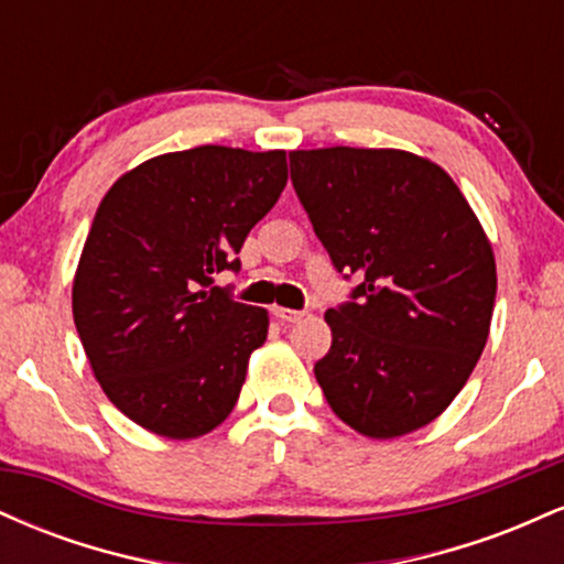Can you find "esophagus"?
Returning a JSON list of instances; mask_svg holds the SVG:
<instances>
[{
    "instance_id": "obj_1",
    "label": "esophagus",
    "mask_w": 564,
    "mask_h": 564,
    "mask_svg": "<svg viewBox=\"0 0 564 564\" xmlns=\"http://www.w3.org/2000/svg\"><path fill=\"white\" fill-rule=\"evenodd\" d=\"M273 315H275L278 321H283V323H296V321H302V318H304V313H302V310L278 307V304H273Z\"/></svg>"
}]
</instances>
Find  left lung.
<instances>
[{
	"instance_id": "left-lung-1",
	"label": "left lung",
	"mask_w": 564,
	"mask_h": 564,
	"mask_svg": "<svg viewBox=\"0 0 564 564\" xmlns=\"http://www.w3.org/2000/svg\"><path fill=\"white\" fill-rule=\"evenodd\" d=\"M291 183L352 302L326 310L315 364L336 416L403 437L453 403L488 341L496 257L451 174L398 148L291 151Z\"/></svg>"
}]
</instances>
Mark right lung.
I'll use <instances>...</instances> for the list:
<instances>
[{
  "mask_svg": "<svg viewBox=\"0 0 564 564\" xmlns=\"http://www.w3.org/2000/svg\"><path fill=\"white\" fill-rule=\"evenodd\" d=\"M286 151L198 145L142 161L97 206L74 275V323L108 400L170 440L236 408L268 310L209 289L275 206Z\"/></svg>",
  "mask_w": 564,
  "mask_h": 564,
  "instance_id": "add662e5",
  "label": "right lung"
}]
</instances>
